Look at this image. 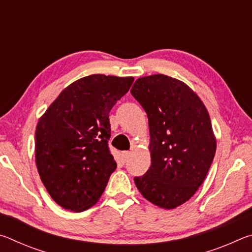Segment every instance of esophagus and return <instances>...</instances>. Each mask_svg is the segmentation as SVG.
Instances as JSON below:
<instances>
[{
  "label": "esophagus",
  "instance_id": "34e87169",
  "mask_svg": "<svg viewBox=\"0 0 252 252\" xmlns=\"http://www.w3.org/2000/svg\"><path fill=\"white\" fill-rule=\"evenodd\" d=\"M129 156H130V151H123L122 152V157H123V159H125V160H126L127 158H129Z\"/></svg>",
  "mask_w": 252,
  "mask_h": 252
}]
</instances>
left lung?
<instances>
[{"label":"left lung","instance_id":"obj_1","mask_svg":"<svg viewBox=\"0 0 252 252\" xmlns=\"http://www.w3.org/2000/svg\"><path fill=\"white\" fill-rule=\"evenodd\" d=\"M131 94L146 111L151 165L134 182L156 206L174 209L202 185L216 153L210 117L199 96L168 75L143 76Z\"/></svg>","mask_w":252,"mask_h":252}]
</instances>
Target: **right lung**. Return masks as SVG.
Wrapping results in <instances>:
<instances>
[{
	"mask_svg": "<svg viewBox=\"0 0 252 252\" xmlns=\"http://www.w3.org/2000/svg\"><path fill=\"white\" fill-rule=\"evenodd\" d=\"M132 83L131 76H85L60 93L37 122V171L51 197L66 210L92 207L116 170L108 144L109 113Z\"/></svg>",
	"mask_w": 252,
	"mask_h": 252,
	"instance_id": "1",
	"label": "right lung"
}]
</instances>
